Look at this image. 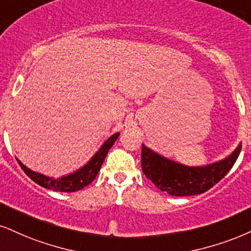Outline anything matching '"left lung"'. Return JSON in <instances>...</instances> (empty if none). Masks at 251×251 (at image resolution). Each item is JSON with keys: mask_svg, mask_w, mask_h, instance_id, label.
Returning a JSON list of instances; mask_svg holds the SVG:
<instances>
[{"mask_svg": "<svg viewBox=\"0 0 251 251\" xmlns=\"http://www.w3.org/2000/svg\"><path fill=\"white\" fill-rule=\"evenodd\" d=\"M241 148L242 145L240 144L229 157L221 162L200 168H191L164 158L143 144L142 170L145 177L149 178L154 186L170 196L186 197L201 194L218 184L229 172L239 157Z\"/></svg>", "mask_w": 251, "mask_h": 251, "instance_id": "obj_1", "label": "left lung"}]
</instances>
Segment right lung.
I'll return each instance as SVG.
<instances>
[{"label":"right lung","mask_w":251,"mask_h":251,"mask_svg":"<svg viewBox=\"0 0 251 251\" xmlns=\"http://www.w3.org/2000/svg\"><path fill=\"white\" fill-rule=\"evenodd\" d=\"M119 132L114 134L111 137L104 142L103 145L100 148V150L93 156V158L86 164L85 166L81 169H79L78 171L71 173V175L64 176L60 178H50L46 177L44 175H40V173L31 171L30 169H27L26 166H24L20 160L17 159L18 164L25 172V175L29 177L31 180H33L36 184L40 185L42 187L48 188V190H53L58 192H75L83 188L87 185L94 180L95 177L98 176L99 171H100L102 163H103L104 158H106L108 150L113 147V144L115 143V141L119 137Z\"/></svg>","instance_id":"obj_1"}]
</instances>
